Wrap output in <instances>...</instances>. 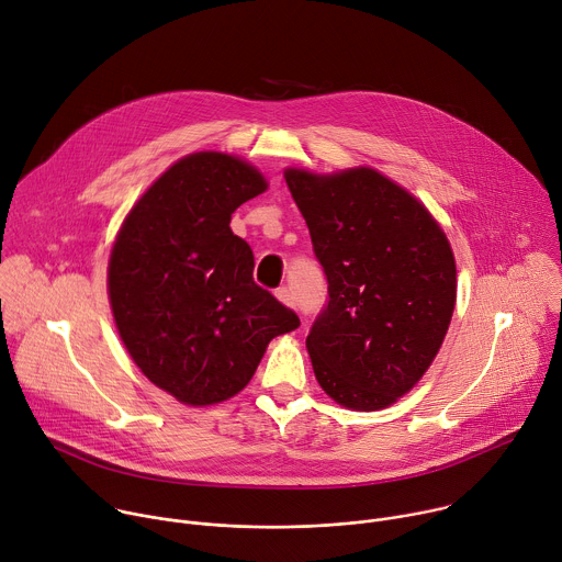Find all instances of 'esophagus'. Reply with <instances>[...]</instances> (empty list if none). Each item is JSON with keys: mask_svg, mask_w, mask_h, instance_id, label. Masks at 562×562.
<instances>
[{"mask_svg": "<svg viewBox=\"0 0 562 562\" xmlns=\"http://www.w3.org/2000/svg\"><path fill=\"white\" fill-rule=\"evenodd\" d=\"M276 297H278L282 304H286V306L295 308V297H293V293H291V289H289V286H280V289L276 291Z\"/></svg>", "mask_w": 562, "mask_h": 562, "instance_id": "34e87169", "label": "esophagus"}]
</instances>
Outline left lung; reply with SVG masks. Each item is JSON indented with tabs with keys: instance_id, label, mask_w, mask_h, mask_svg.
I'll list each match as a JSON object with an SVG mask.
<instances>
[{
	"instance_id": "left-lung-1",
	"label": "left lung",
	"mask_w": 562,
	"mask_h": 562,
	"mask_svg": "<svg viewBox=\"0 0 562 562\" xmlns=\"http://www.w3.org/2000/svg\"><path fill=\"white\" fill-rule=\"evenodd\" d=\"M329 304L306 336L323 391L351 412H380L431 367L456 306V258L431 211L371 167H286Z\"/></svg>"
}]
</instances>
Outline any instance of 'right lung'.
<instances>
[{
    "instance_id": "obj_1",
    "label": "right lung",
    "mask_w": 562,
    "mask_h": 562,
    "mask_svg": "<svg viewBox=\"0 0 562 562\" xmlns=\"http://www.w3.org/2000/svg\"><path fill=\"white\" fill-rule=\"evenodd\" d=\"M269 189L247 159L180 157L126 213L109 258L117 334L137 369L187 407L243 391L297 315L254 282V254L231 213Z\"/></svg>"
}]
</instances>
